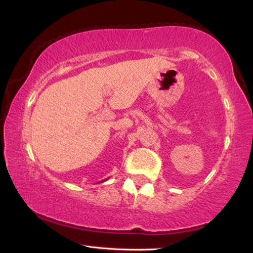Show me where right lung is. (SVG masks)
<instances>
[{
    "instance_id": "1",
    "label": "right lung",
    "mask_w": 253,
    "mask_h": 253,
    "mask_svg": "<svg viewBox=\"0 0 253 253\" xmlns=\"http://www.w3.org/2000/svg\"><path fill=\"white\" fill-rule=\"evenodd\" d=\"M105 181H106V179H105Z\"/></svg>"
}]
</instances>
